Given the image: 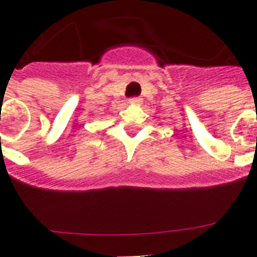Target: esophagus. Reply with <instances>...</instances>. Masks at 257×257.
Listing matches in <instances>:
<instances>
[{"label":"esophagus","instance_id":"esophagus-1","mask_svg":"<svg viewBox=\"0 0 257 257\" xmlns=\"http://www.w3.org/2000/svg\"><path fill=\"white\" fill-rule=\"evenodd\" d=\"M141 101H143V98H140V97H133V98H131L129 100V104H141Z\"/></svg>","mask_w":257,"mask_h":257}]
</instances>
